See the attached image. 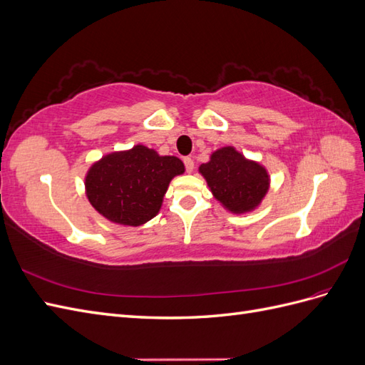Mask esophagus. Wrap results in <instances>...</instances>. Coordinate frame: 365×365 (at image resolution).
<instances>
[{
	"instance_id": "1",
	"label": "esophagus",
	"mask_w": 365,
	"mask_h": 365,
	"mask_svg": "<svg viewBox=\"0 0 365 365\" xmlns=\"http://www.w3.org/2000/svg\"><path fill=\"white\" fill-rule=\"evenodd\" d=\"M184 164H185V170L187 173H192L195 169V161L190 157H185L184 158Z\"/></svg>"
}]
</instances>
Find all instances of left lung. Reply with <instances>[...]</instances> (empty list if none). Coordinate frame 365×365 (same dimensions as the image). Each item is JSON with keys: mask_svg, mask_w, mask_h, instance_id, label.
<instances>
[{"mask_svg": "<svg viewBox=\"0 0 365 365\" xmlns=\"http://www.w3.org/2000/svg\"><path fill=\"white\" fill-rule=\"evenodd\" d=\"M197 172L215 200L231 215H248L257 210L271 185L268 169L259 161L247 158L235 146L212 152Z\"/></svg>", "mask_w": 365, "mask_h": 365, "instance_id": "8db88e82", "label": "left lung"}]
</instances>
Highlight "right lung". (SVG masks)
<instances>
[{
	"mask_svg": "<svg viewBox=\"0 0 365 365\" xmlns=\"http://www.w3.org/2000/svg\"><path fill=\"white\" fill-rule=\"evenodd\" d=\"M184 163L145 145L114 150L94 161L85 175V195L98 215L123 227H140L155 217Z\"/></svg>",
	"mask_w": 365,
	"mask_h": 365,
	"instance_id": "obj_1",
	"label": "right lung"
}]
</instances>
